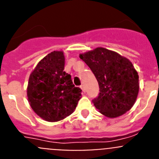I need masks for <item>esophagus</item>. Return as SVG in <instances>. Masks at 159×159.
Listing matches in <instances>:
<instances>
[{"mask_svg":"<svg viewBox=\"0 0 159 159\" xmlns=\"http://www.w3.org/2000/svg\"><path fill=\"white\" fill-rule=\"evenodd\" d=\"M80 88H81V89H82L83 92H85V88H84V85H81V86H80Z\"/></svg>","mask_w":159,"mask_h":159,"instance_id":"1","label":"esophagus"}]
</instances>
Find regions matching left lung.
Returning <instances> with one entry per match:
<instances>
[{"label":"left lung","mask_w":159,"mask_h":159,"mask_svg":"<svg viewBox=\"0 0 159 159\" xmlns=\"http://www.w3.org/2000/svg\"><path fill=\"white\" fill-rule=\"evenodd\" d=\"M80 58L91 68L99 84V96L93 99L96 109L111 119L128 111L139 91V75L130 60L101 47L80 54Z\"/></svg>","instance_id":"8db88e82"}]
</instances>
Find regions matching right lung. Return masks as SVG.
I'll use <instances>...</instances> for the list:
<instances>
[{"instance_id": "obj_1", "label": "right lung", "mask_w": 159, "mask_h": 159, "mask_svg": "<svg viewBox=\"0 0 159 159\" xmlns=\"http://www.w3.org/2000/svg\"><path fill=\"white\" fill-rule=\"evenodd\" d=\"M64 52L53 51L43 57L30 74L27 96L31 107L41 119L58 122L73 113L82 90L64 71Z\"/></svg>"}]
</instances>
